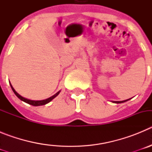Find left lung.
<instances>
[{"mask_svg": "<svg viewBox=\"0 0 152 152\" xmlns=\"http://www.w3.org/2000/svg\"><path fill=\"white\" fill-rule=\"evenodd\" d=\"M126 101H127V100H123V101H115V102H113V103H123V102H126Z\"/></svg>", "mask_w": 152, "mask_h": 152, "instance_id": "obj_1", "label": "left lung"}]
</instances>
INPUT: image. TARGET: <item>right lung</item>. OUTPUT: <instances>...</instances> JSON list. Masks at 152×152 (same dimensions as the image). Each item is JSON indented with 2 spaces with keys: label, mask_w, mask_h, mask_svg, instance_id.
<instances>
[{
  "label": "right lung",
  "mask_w": 152,
  "mask_h": 152,
  "mask_svg": "<svg viewBox=\"0 0 152 152\" xmlns=\"http://www.w3.org/2000/svg\"><path fill=\"white\" fill-rule=\"evenodd\" d=\"M10 87H11L12 90H13V91L14 92V94H16V96H17V97L19 98V99H20V100H23V101L26 102V103H29V104H30V105H33V106L45 105V104H46V103H49V102H50L51 100H52V99H54V98L56 97V96H58V94L60 93V91H58V92L56 93V94L53 95L52 96H51V97L48 98V99H45V100H28V99H26V98L23 97V96H20V95L19 94H17V93L15 91V90L13 89V88L12 87L11 84H10Z\"/></svg>",
  "instance_id": "1"
}]
</instances>
